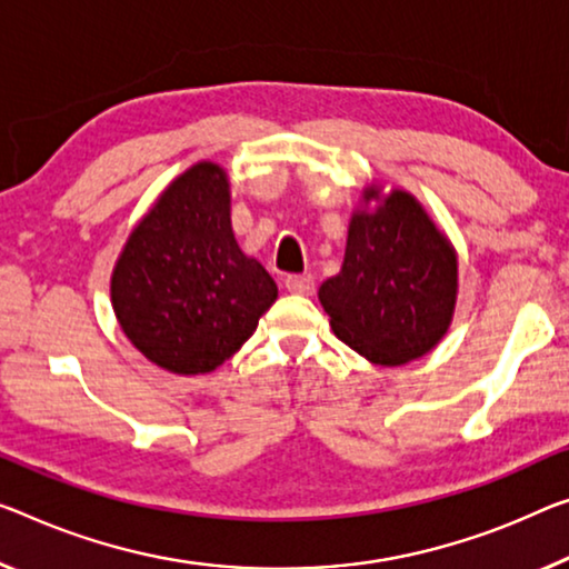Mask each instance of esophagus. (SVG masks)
Instances as JSON below:
<instances>
[{
  "label": "esophagus",
  "mask_w": 569,
  "mask_h": 569,
  "mask_svg": "<svg viewBox=\"0 0 569 569\" xmlns=\"http://www.w3.org/2000/svg\"><path fill=\"white\" fill-rule=\"evenodd\" d=\"M284 287L292 295H312L315 292V282L308 274H290L284 279Z\"/></svg>",
  "instance_id": "obj_1"
}]
</instances>
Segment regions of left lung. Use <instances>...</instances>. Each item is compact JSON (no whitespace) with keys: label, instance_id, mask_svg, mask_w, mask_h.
Listing matches in <instances>:
<instances>
[{"label":"left lung","instance_id":"left-lung-1","mask_svg":"<svg viewBox=\"0 0 569 569\" xmlns=\"http://www.w3.org/2000/svg\"><path fill=\"white\" fill-rule=\"evenodd\" d=\"M348 226L343 267L320 287L333 333L379 366H401L440 343L458 297V257L415 196L373 188Z\"/></svg>","mask_w":569,"mask_h":569}]
</instances>
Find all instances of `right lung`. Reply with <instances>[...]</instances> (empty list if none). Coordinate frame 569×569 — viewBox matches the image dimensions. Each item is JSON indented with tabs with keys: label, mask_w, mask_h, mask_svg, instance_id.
Wrapping results in <instances>:
<instances>
[{
	"label": "right lung",
	"mask_w": 569,
	"mask_h": 569,
	"mask_svg": "<svg viewBox=\"0 0 569 569\" xmlns=\"http://www.w3.org/2000/svg\"><path fill=\"white\" fill-rule=\"evenodd\" d=\"M277 284L239 249L223 168L174 178L129 236L111 274V305L134 348L172 373H208L247 343Z\"/></svg>",
	"instance_id": "right-lung-1"
}]
</instances>
